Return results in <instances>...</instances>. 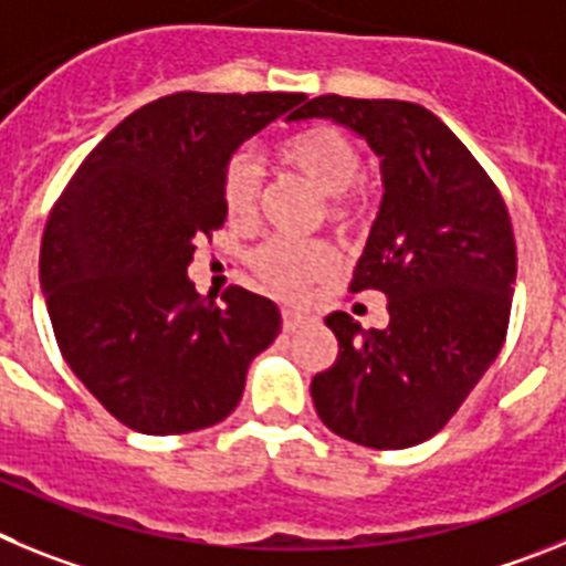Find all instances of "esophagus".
I'll return each mask as SVG.
<instances>
[{"label": "esophagus", "instance_id": "obj_1", "mask_svg": "<svg viewBox=\"0 0 566 566\" xmlns=\"http://www.w3.org/2000/svg\"><path fill=\"white\" fill-rule=\"evenodd\" d=\"M304 318H307V315L298 313V310L284 307L282 310V327H284V333H295V329H298L304 324Z\"/></svg>", "mask_w": 566, "mask_h": 566}]
</instances>
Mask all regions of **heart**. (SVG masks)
Listing matches in <instances>:
<instances>
[{
  "label": "heart",
  "instance_id": "obj_1",
  "mask_svg": "<svg viewBox=\"0 0 566 566\" xmlns=\"http://www.w3.org/2000/svg\"><path fill=\"white\" fill-rule=\"evenodd\" d=\"M279 157L290 169L307 177L315 191L327 197V217L335 226H353L360 211V151L335 126H307L284 137ZM259 169L248 151H237L222 171V206L231 220L245 222L256 211ZM253 268L262 282L282 295H293L313 279L335 268V251L327 242H298L276 237L253 253Z\"/></svg>",
  "mask_w": 566,
  "mask_h": 566
}]
</instances>
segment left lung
<instances>
[{
    "label": "left lung",
    "instance_id": "8db88e82",
    "mask_svg": "<svg viewBox=\"0 0 566 566\" xmlns=\"http://www.w3.org/2000/svg\"><path fill=\"white\" fill-rule=\"evenodd\" d=\"M329 118L380 160L384 200L349 293L378 290L389 324L329 313L338 358L310 384L329 431L366 448L429 440L505 344L516 239L502 195L460 137L409 101L318 95L290 120Z\"/></svg>",
    "mask_w": 566,
    "mask_h": 566
}]
</instances>
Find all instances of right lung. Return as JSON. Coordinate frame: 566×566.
<instances>
[{"mask_svg": "<svg viewBox=\"0 0 566 566\" xmlns=\"http://www.w3.org/2000/svg\"><path fill=\"white\" fill-rule=\"evenodd\" d=\"M302 93H175L132 112L50 211L39 279L59 349L95 400L140 434L226 420L251 360L282 333L245 287L222 307L195 290L197 239L226 222L222 171Z\"/></svg>", "mask_w": 566, "mask_h": 566, "instance_id": "add662e5", "label": "right lung"}]
</instances>
